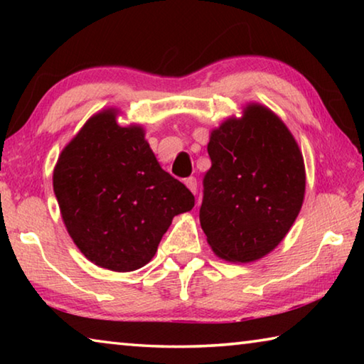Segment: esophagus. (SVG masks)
<instances>
[{"label":"esophagus","mask_w":364,"mask_h":364,"mask_svg":"<svg viewBox=\"0 0 364 364\" xmlns=\"http://www.w3.org/2000/svg\"><path fill=\"white\" fill-rule=\"evenodd\" d=\"M184 184H186V186L189 188L191 193H194V194H196V191H197V180H196L194 176H189V178H186V180H184Z\"/></svg>","instance_id":"34e87169"}]
</instances>
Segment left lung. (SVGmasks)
I'll return each instance as SVG.
<instances>
[{"label": "left lung", "instance_id": "8db88e82", "mask_svg": "<svg viewBox=\"0 0 364 364\" xmlns=\"http://www.w3.org/2000/svg\"><path fill=\"white\" fill-rule=\"evenodd\" d=\"M200 226L228 262L267 255L291 230L305 194L304 157L269 109L252 104L210 134Z\"/></svg>", "mask_w": 364, "mask_h": 364}]
</instances>
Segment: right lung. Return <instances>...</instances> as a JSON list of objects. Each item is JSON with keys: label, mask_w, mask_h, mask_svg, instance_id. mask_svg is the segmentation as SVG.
<instances>
[{"label": "right lung", "mask_w": 364, "mask_h": 364, "mask_svg": "<svg viewBox=\"0 0 364 364\" xmlns=\"http://www.w3.org/2000/svg\"><path fill=\"white\" fill-rule=\"evenodd\" d=\"M54 194L73 242L101 268L134 271L156 255L175 215L194 196L160 167L141 127H120L114 110L85 123L60 154Z\"/></svg>", "instance_id": "obj_1"}]
</instances>
